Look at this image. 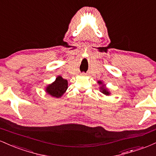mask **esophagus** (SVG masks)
Here are the masks:
<instances>
[{"mask_svg": "<svg viewBox=\"0 0 156 156\" xmlns=\"http://www.w3.org/2000/svg\"><path fill=\"white\" fill-rule=\"evenodd\" d=\"M81 76H87V73H84V72L81 73Z\"/></svg>", "mask_w": 156, "mask_h": 156, "instance_id": "esophagus-1", "label": "esophagus"}]
</instances>
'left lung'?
<instances>
[{"label":"left lung","instance_id":"1","mask_svg":"<svg viewBox=\"0 0 156 156\" xmlns=\"http://www.w3.org/2000/svg\"><path fill=\"white\" fill-rule=\"evenodd\" d=\"M98 83H99L100 84H102L103 83H102L101 81H98ZM101 90H102V93H103V94H106V95H108L109 94H110V93H109L108 91L106 90V89H105V87H104V86H101Z\"/></svg>","mask_w":156,"mask_h":156}]
</instances>
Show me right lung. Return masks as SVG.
<instances>
[{"mask_svg":"<svg viewBox=\"0 0 156 156\" xmlns=\"http://www.w3.org/2000/svg\"><path fill=\"white\" fill-rule=\"evenodd\" d=\"M67 80L58 76L56 78L55 82L48 86L46 89V92L55 98H60L67 90Z\"/></svg>","mask_w":156,"mask_h":156,"instance_id":"right-lung-1","label":"right lung"}]
</instances>
